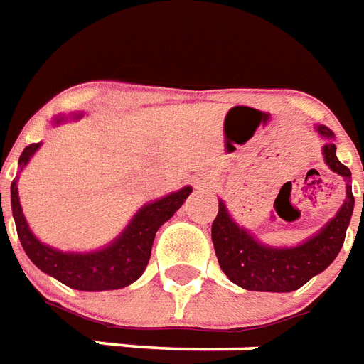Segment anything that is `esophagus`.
Listing matches in <instances>:
<instances>
[{"instance_id":"34e87169","label":"esophagus","mask_w":364,"mask_h":364,"mask_svg":"<svg viewBox=\"0 0 364 364\" xmlns=\"http://www.w3.org/2000/svg\"><path fill=\"white\" fill-rule=\"evenodd\" d=\"M196 190H208L211 186V180L208 176H200L194 180Z\"/></svg>"}]
</instances>
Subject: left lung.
Masks as SVG:
<instances>
[{"instance_id": "1", "label": "left lung", "mask_w": 364, "mask_h": 364, "mask_svg": "<svg viewBox=\"0 0 364 364\" xmlns=\"http://www.w3.org/2000/svg\"><path fill=\"white\" fill-rule=\"evenodd\" d=\"M318 133L327 143L323 159L327 166L345 178L347 196L341 210L337 211L326 228L296 247H267L259 243L245 228H239L229 215L225 203L219 200L218 218L211 223V241L218 255L219 267L231 282L251 292H292L310 278L331 264L339 255L345 233L351 221L355 198L351 190V170L339 162L335 154L333 131L318 125ZM364 210V194H363Z\"/></svg>"}]
</instances>
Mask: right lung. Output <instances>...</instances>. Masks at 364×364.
<instances>
[{"mask_svg": "<svg viewBox=\"0 0 364 364\" xmlns=\"http://www.w3.org/2000/svg\"><path fill=\"white\" fill-rule=\"evenodd\" d=\"M63 121L64 117H56L54 123L60 125ZM38 146L41 143L25 146V151L19 156L21 170L27 166L31 156L37 153ZM190 194L192 188L184 186L174 194L164 196L156 202L143 205L115 241L94 252H63L41 243L33 235L23 215L19 192H17V178L11 182V211L19 241L35 267L70 288L84 292H102V290L125 288L145 272L156 231L164 221H168L180 210V205ZM1 219H4V211H1Z\"/></svg>", "mask_w": 364, "mask_h": 364, "instance_id": "1", "label": "right lung"}]
</instances>
